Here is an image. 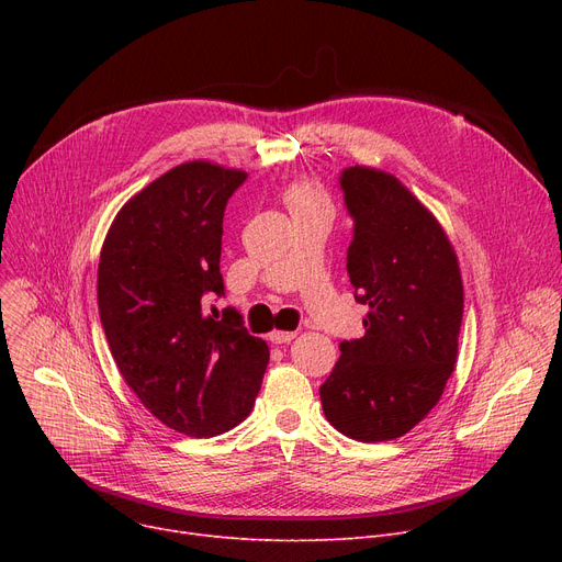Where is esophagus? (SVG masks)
Returning a JSON list of instances; mask_svg holds the SVG:
<instances>
[{"mask_svg": "<svg viewBox=\"0 0 562 562\" xmlns=\"http://www.w3.org/2000/svg\"><path fill=\"white\" fill-rule=\"evenodd\" d=\"M269 337H271L273 344H289L293 337H296V333H291V330H273Z\"/></svg>", "mask_w": 562, "mask_h": 562, "instance_id": "esophagus-1", "label": "esophagus"}]
</instances>
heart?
Returning <instances> with one entry per match:
<instances>
[{
	"mask_svg": "<svg viewBox=\"0 0 562 562\" xmlns=\"http://www.w3.org/2000/svg\"><path fill=\"white\" fill-rule=\"evenodd\" d=\"M282 198L293 216H303V214L330 216L333 214V202L328 191L323 189L321 182L310 180V177H296V180H291L284 187Z\"/></svg>",
	"mask_w": 562,
	"mask_h": 562,
	"instance_id": "heart-1",
	"label": "heart"
}]
</instances>
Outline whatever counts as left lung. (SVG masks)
<instances>
[{
    "instance_id": "1",
    "label": "left lung",
    "mask_w": 562,
    "mask_h": 562,
    "mask_svg": "<svg viewBox=\"0 0 562 562\" xmlns=\"http://www.w3.org/2000/svg\"><path fill=\"white\" fill-rule=\"evenodd\" d=\"M341 189L356 218L346 269L369 314L364 337L339 344L341 358L318 392L339 432L387 441L428 417L456 369L460 263L445 227L392 172L352 166Z\"/></svg>"
}]
</instances>
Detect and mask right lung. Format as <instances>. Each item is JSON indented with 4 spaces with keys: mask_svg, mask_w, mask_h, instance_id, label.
Returning <instances> with one entry per match:
<instances>
[{
    "mask_svg": "<svg viewBox=\"0 0 562 562\" xmlns=\"http://www.w3.org/2000/svg\"><path fill=\"white\" fill-rule=\"evenodd\" d=\"M244 180L206 159L175 166L121 206L100 250L98 307L117 371L153 417L189 437L241 424L269 364L239 312L204 307L223 293V212Z\"/></svg>",
    "mask_w": 562,
    "mask_h": 562,
    "instance_id": "right-lung-1",
    "label": "right lung"
}]
</instances>
